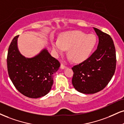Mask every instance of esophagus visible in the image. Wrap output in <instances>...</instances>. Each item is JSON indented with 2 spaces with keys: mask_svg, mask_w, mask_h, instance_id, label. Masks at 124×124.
<instances>
[{
  "mask_svg": "<svg viewBox=\"0 0 124 124\" xmlns=\"http://www.w3.org/2000/svg\"><path fill=\"white\" fill-rule=\"evenodd\" d=\"M60 68H62V69H64V68H67V67L65 66V65H64L63 64H61Z\"/></svg>",
  "mask_w": 124,
  "mask_h": 124,
  "instance_id": "esophagus-1",
  "label": "esophagus"
}]
</instances>
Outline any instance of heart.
I'll list each match as a JSON object with an SVG mask.
<instances>
[{
  "instance_id": "b5f03b06",
  "label": "heart",
  "mask_w": 124,
  "mask_h": 124,
  "mask_svg": "<svg viewBox=\"0 0 124 124\" xmlns=\"http://www.w3.org/2000/svg\"><path fill=\"white\" fill-rule=\"evenodd\" d=\"M97 44L94 34H86L80 31H72L62 33L59 40L52 41V44L56 52L62 54L68 50L70 59L74 62H84L91 55Z\"/></svg>"
}]
</instances>
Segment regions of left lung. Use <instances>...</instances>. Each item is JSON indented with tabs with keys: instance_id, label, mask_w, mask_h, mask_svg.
<instances>
[{
	"instance_id": "obj_1",
	"label": "left lung",
	"mask_w": 124,
	"mask_h": 124,
	"mask_svg": "<svg viewBox=\"0 0 124 124\" xmlns=\"http://www.w3.org/2000/svg\"><path fill=\"white\" fill-rule=\"evenodd\" d=\"M99 38L97 50L90 57L72 68V83L83 94H94L103 90L114 75L116 67V49L109 34L94 27Z\"/></svg>"
}]
</instances>
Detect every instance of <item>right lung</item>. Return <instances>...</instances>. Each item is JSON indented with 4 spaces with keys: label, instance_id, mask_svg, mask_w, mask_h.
Returning a JSON list of instances; mask_svg holds the SVG:
<instances>
[{
    "label": "right lung",
    "instance_id": "1",
    "mask_svg": "<svg viewBox=\"0 0 124 124\" xmlns=\"http://www.w3.org/2000/svg\"><path fill=\"white\" fill-rule=\"evenodd\" d=\"M18 36L14 38L7 53V71L15 87L26 97L38 98L49 92L53 83V74L60 63L44 49L33 58H26L17 48Z\"/></svg>",
    "mask_w": 124,
    "mask_h": 124
}]
</instances>
